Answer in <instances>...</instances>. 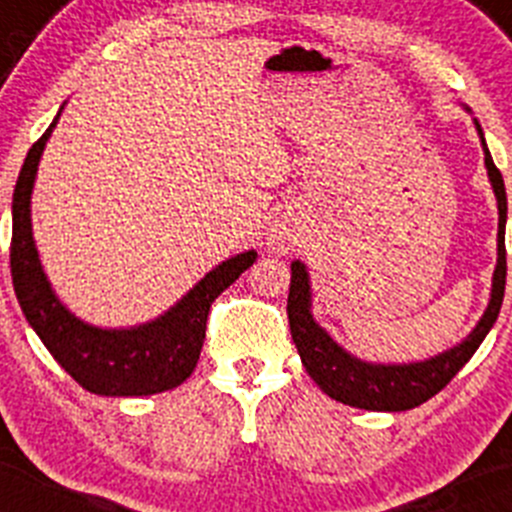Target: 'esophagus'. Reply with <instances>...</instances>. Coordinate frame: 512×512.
I'll return each instance as SVG.
<instances>
[{"label":"esophagus","instance_id":"obj_1","mask_svg":"<svg viewBox=\"0 0 512 512\" xmlns=\"http://www.w3.org/2000/svg\"><path fill=\"white\" fill-rule=\"evenodd\" d=\"M275 247H278V250H280V247H283V245H275Z\"/></svg>","mask_w":512,"mask_h":512}]
</instances>
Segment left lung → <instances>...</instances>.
<instances>
[{
  "instance_id": "obj_1",
  "label": "left lung",
  "mask_w": 512,
  "mask_h": 512,
  "mask_svg": "<svg viewBox=\"0 0 512 512\" xmlns=\"http://www.w3.org/2000/svg\"><path fill=\"white\" fill-rule=\"evenodd\" d=\"M475 126L477 133H480L482 151H485L487 176H490L495 199H498V265H495L493 272L490 303H487L485 313H482V318L465 341L457 343L455 348H447L444 353L427 358V361H414V364H369V361H361L353 353H348L346 348L338 346L315 323L313 313H310L313 293H310L308 270L300 260L290 265V270H293L288 295L290 333H293V341L298 346L300 361H303L308 376L331 399L348 404V407L369 409V412H407V409L419 407L455 379L457 371L470 361L472 353L480 348L493 323L498 321L505 295V275H508V262H505L508 197H505L503 174L493 164V156L487 151L480 123L475 121Z\"/></svg>"
}]
</instances>
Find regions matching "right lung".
Instances as JSON below:
<instances>
[{
	"instance_id": "add662e5",
	"label": "right lung",
	"mask_w": 512,
	"mask_h": 512,
	"mask_svg": "<svg viewBox=\"0 0 512 512\" xmlns=\"http://www.w3.org/2000/svg\"><path fill=\"white\" fill-rule=\"evenodd\" d=\"M57 118L60 113L27 151L14 186L9 265L19 308L52 358L90 394L148 396L174 389L197 366L212 303L257 260V252L224 260L156 321L133 328H98L80 321L52 290L32 237V186Z\"/></svg>"
}]
</instances>
